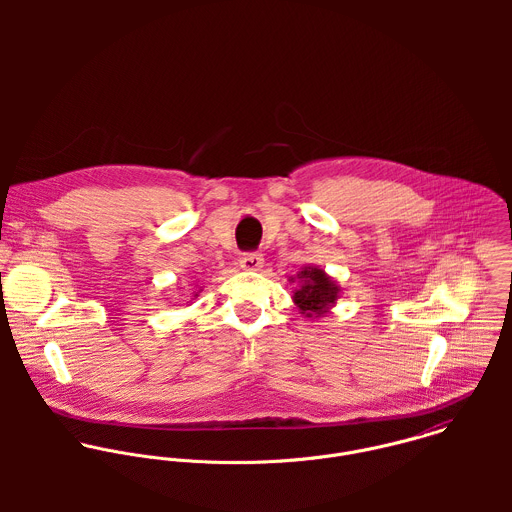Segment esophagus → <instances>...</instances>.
<instances>
[{
	"label": "esophagus",
	"mask_w": 512,
	"mask_h": 512,
	"mask_svg": "<svg viewBox=\"0 0 512 512\" xmlns=\"http://www.w3.org/2000/svg\"><path fill=\"white\" fill-rule=\"evenodd\" d=\"M240 268L244 270H260L264 266V258L260 252H248V254H242L240 256Z\"/></svg>",
	"instance_id": "esophagus-1"
}]
</instances>
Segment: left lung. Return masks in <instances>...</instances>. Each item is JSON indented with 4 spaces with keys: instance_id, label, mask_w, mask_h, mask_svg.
<instances>
[{
    "instance_id": "obj_1",
    "label": "left lung",
    "mask_w": 512,
    "mask_h": 512,
    "mask_svg": "<svg viewBox=\"0 0 512 512\" xmlns=\"http://www.w3.org/2000/svg\"><path fill=\"white\" fill-rule=\"evenodd\" d=\"M290 282L297 284L293 303L309 319L325 317L341 297V286L319 266H303L295 276H290Z\"/></svg>"
}]
</instances>
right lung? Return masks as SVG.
Here are the masks:
<instances>
[{
    "instance_id": "obj_1",
    "label": "right lung",
    "mask_w": 512,
    "mask_h": 512,
    "mask_svg": "<svg viewBox=\"0 0 512 512\" xmlns=\"http://www.w3.org/2000/svg\"><path fill=\"white\" fill-rule=\"evenodd\" d=\"M197 295H199V292L193 293V297H197Z\"/></svg>"
}]
</instances>
